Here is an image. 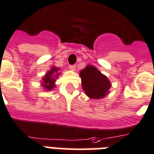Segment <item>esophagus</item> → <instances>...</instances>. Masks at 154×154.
I'll return each instance as SVG.
<instances>
[{"label":"esophagus","mask_w":154,"mask_h":154,"mask_svg":"<svg viewBox=\"0 0 154 154\" xmlns=\"http://www.w3.org/2000/svg\"><path fill=\"white\" fill-rule=\"evenodd\" d=\"M68 68H69V69L72 71L75 70V65H74V64H73V65H69V66H68Z\"/></svg>","instance_id":"esophagus-1"}]
</instances>
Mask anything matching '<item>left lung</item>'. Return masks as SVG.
Listing matches in <instances>:
<instances>
[{"mask_svg": "<svg viewBox=\"0 0 154 154\" xmlns=\"http://www.w3.org/2000/svg\"><path fill=\"white\" fill-rule=\"evenodd\" d=\"M82 86L85 93L91 99H100L106 97L111 86L107 76L96 67L87 65L80 72Z\"/></svg>", "mask_w": 154, "mask_h": 154, "instance_id": "left-lung-1", "label": "left lung"}]
</instances>
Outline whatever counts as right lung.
<instances>
[{
  "label": "right lung",
  "instance_id": "add662e5",
  "mask_svg": "<svg viewBox=\"0 0 154 154\" xmlns=\"http://www.w3.org/2000/svg\"><path fill=\"white\" fill-rule=\"evenodd\" d=\"M60 70L57 67L53 66L51 68V70L47 72V74L44 75L42 80H43V84H42V86H43L46 90H51L52 89L55 87V81L56 79H55L57 78L59 73H57V72Z\"/></svg>",
  "mask_w": 154,
  "mask_h": 154
}]
</instances>
